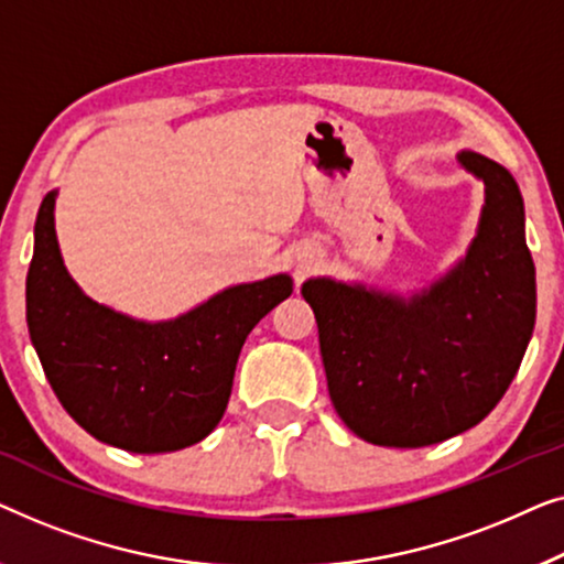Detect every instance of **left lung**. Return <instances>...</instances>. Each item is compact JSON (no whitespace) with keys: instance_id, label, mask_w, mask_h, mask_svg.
<instances>
[{"instance_id":"left-lung-1","label":"left lung","mask_w":564,"mask_h":564,"mask_svg":"<svg viewBox=\"0 0 564 564\" xmlns=\"http://www.w3.org/2000/svg\"><path fill=\"white\" fill-rule=\"evenodd\" d=\"M457 161L482 181L486 204L447 273L409 299L327 275L301 285L335 411L380 447H426L480 424L534 332L536 279L517 181L475 150Z\"/></svg>"}]
</instances>
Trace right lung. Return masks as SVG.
<instances>
[{
  "instance_id": "obj_1",
  "label": "right lung",
  "mask_w": 564,
  "mask_h": 564,
  "mask_svg": "<svg viewBox=\"0 0 564 564\" xmlns=\"http://www.w3.org/2000/svg\"><path fill=\"white\" fill-rule=\"evenodd\" d=\"M55 196L37 212L28 271V329L47 383L76 424L112 447L155 455L202 442L225 416L245 339L291 296V275L227 285L176 319H134L70 279Z\"/></svg>"
}]
</instances>
